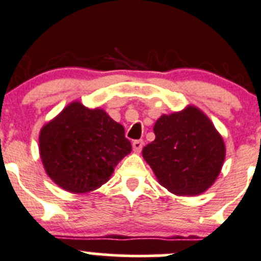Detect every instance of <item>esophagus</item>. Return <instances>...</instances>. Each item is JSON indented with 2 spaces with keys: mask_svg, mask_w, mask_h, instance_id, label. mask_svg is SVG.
<instances>
[{
  "mask_svg": "<svg viewBox=\"0 0 261 261\" xmlns=\"http://www.w3.org/2000/svg\"><path fill=\"white\" fill-rule=\"evenodd\" d=\"M143 145H144L143 140H135V141H134V143H133V149H134V151H135V152H140L141 149H143Z\"/></svg>",
  "mask_w": 261,
  "mask_h": 261,
  "instance_id": "1",
  "label": "esophagus"
}]
</instances>
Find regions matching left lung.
Segmentation results:
<instances>
[{
  "instance_id": "8db88e82",
  "label": "left lung",
  "mask_w": 261,
  "mask_h": 261,
  "mask_svg": "<svg viewBox=\"0 0 261 261\" xmlns=\"http://www.w3.org/2000/svg\"><path fill=\"white\" fill-rule=\"evenodd\" d=\"M155 140L143 149V158L158 181L175 196L206 192L217 179L226 146L208 116L193 105L162 115L154 125Z\"/></svg>"
}]
</instances>
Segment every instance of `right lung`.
I'll return each mask as SVG.
<instances>
[{
    "mask_svg": "<svg viewBox=\"0 0 261 261\" xmlns=\"http://www.w3.org/2000/svg\"><path fill=\"white\" fill-rule=\"evenodd\" d=\"M131 152L125 128L105 110L70 102L39 134V154L49 178L70 193H89L110 180Z\"/></svg>",
    "mask_w": 261,
    "mask_h": 261,
    "instance_id": "add662e5",
    "label": "right lung"
}]
</instances>
